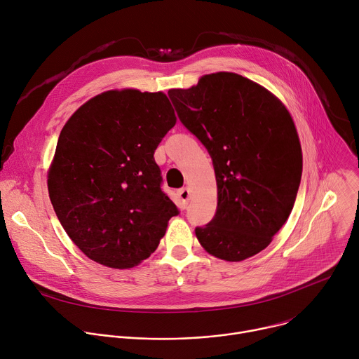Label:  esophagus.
Returning <instances> with one entry per match:
<instances>
[{"mask_svg": "<svg viewBox=\"0 0 359 359\" xmlns=\"http://www.w3.org/2000/svg\"><path fill=\"white\" fill-rule=\"evenodd\" d=\"M177 194H179V198H180L182 208H183V209H186V208H187V204H189V197H190V191H189V189H187V187H183V189H180V190L177 191Z\"/></svg>", "mask_w": 359, "mask_h": 359, "instance_id": "1", "label": "esophagus"}]
</instances>
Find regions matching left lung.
I'll use <instances>...</instances> for the list:
<instances>
[{"mask_svg": "<svg viewBox=\"0 0 359 359\" xmlns=\"http://www.w3.org/2000/svg\"><path fill=\"white\" fill-rule=\"evenodd\" d=\"M169 97L216 173L217 210L196 227L200 244L227 262L260 252L287 222L301 182V144L288 111L233 72L204 75L196 86L170 89Z\"/></svg>", "mask_w": 359, "mask_h": 359, "instance_id": "1", "label": "left lung"}]
</instances>
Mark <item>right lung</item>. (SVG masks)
<instances>
[{
  "instance_id": "add662e5",
  "label": "right lung",
  "mask_w": 359,
  "mask_h": 359,
  "mask_svg": "<svg viewBox=\"0 0 359 359\" xmlns=\"http://www.w3.org/2000/svg\"><path fill=\"white\" fill-rule=\"evenodd\" d=\"M162 92H104L61 130L48 191L69 238L88 257L129 269L156 250L176 204L153 153L175 126Z\"/></svg>"
}]
</instances>
